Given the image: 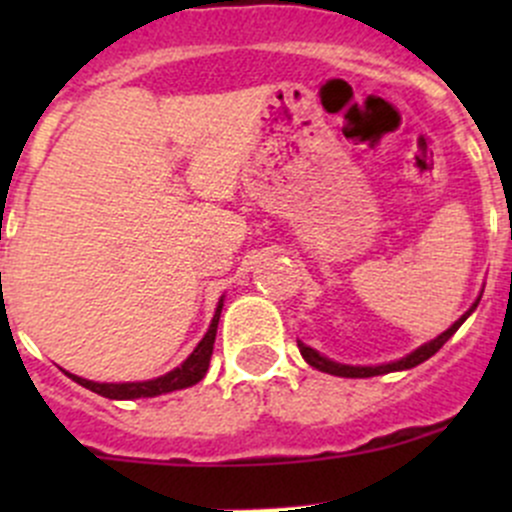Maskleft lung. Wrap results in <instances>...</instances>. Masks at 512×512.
<instances>
[{
	"instance_id": "left-lung-1",
	"label": "left lung",
	"mask_w": 512,
	"mask_h": 512,
	"mask_svg": "<svg viewBox=\"0 0 512 512\" xmlns=\"http://www.w3.org/2000/svg\"><path fill=\"white\" fill-rule=\"evenodd\" d=\"M480 297H483V292H480L476 302H473L471 307H468V312H466V314H461V317H458L456 322H453L451 327L446 329V332L438 334V337H436V339H431V342L421 344V347L414 349V352H411V354L401 356V359H396V361H389V364H376V366H352V364H339V361H334V359H329V356L319 354L317 349L307 347V344H304V342H297L299 354H302V356H304V361H307L309 366H314V369L324 371V374L347 376V379H366V376H381V374H389V371H406V369H414V366L423 364V361H426V359H431V356L436 354L438 349H441L443 344H446L448 339H451L453 334L458 332V327H461V324L466 322V319L471 317L473 312H476V307H478Z\"/></svg>"
}]
</instances>
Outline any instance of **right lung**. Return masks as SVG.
I'll return each mask as SVG.
<instances>
[{"mask_svg":"<svg viewBox=\"0 0 512 512\" xmlns=\"http://www.w3.org/2000/svg\"><path fill=\"white\" fill-rule=\"evenodd\" d=\"M220 312H223V297H220L218 307H215V314H213V322H210L208 332H205V337L200 339L198 347L190 352V356L183 361V364L175 366V369H170L168 374L158 376V379L123 381V384H106V381H103V384H101V381H89V379H84V376L69 374V371H64V374L69 376V379H74L76 384L84 386V389L94 391V394H98V396H106V399H116V401L153 399V396L170 394V391L188 389V386L203 381V376L208 374L210 356H213L215 334H218Z\"/></svg>","mask_w":512,"mask_h":512,"instance_id":"right-lung-1","label":"right lung"}]
</instances>
